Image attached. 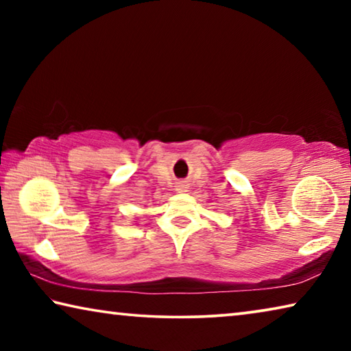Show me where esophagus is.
Listing matches in <instances>:
<instances>
[{"mask_svg":"<svg viewBox=\"0 0 351 351\" xmlns=\"http://www.w3.org/2000/svg\"><path fill=\"white\" fill-rule=\"evenodd\" d=\"M187 189H189V182L187 181H180V182H178V186H176L178 192H186Z\"/></svg>","mask_w":351,"mask_h":351,"instance_id":"esophagus-1","label":"esophagus"}]
</instances>
